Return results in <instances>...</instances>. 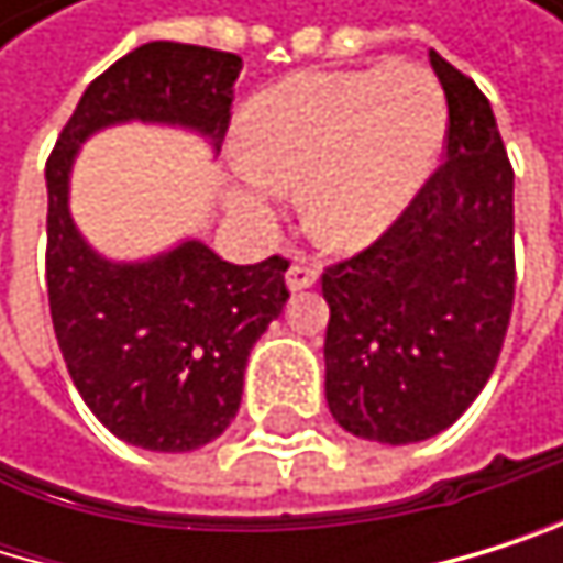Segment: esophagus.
I'll use <instances>...</instances> for the list:
<instances>
[{"instance_id": "esophagus-1", "label": "esophagus", "mask_w": 563, "mask_h": 563, "mask_svg": "<svg viewBox=\"0 0 563 563\" xmlns=\"http://www.w3.org/2000/svg\"><path fill=\"white\" fill-rule=\"evenodd\" d=\"M317 276H320V266L310 263V260H294L290 269H287V287L290 290H307L317 284Z\"/></svg>"}]
</instances>
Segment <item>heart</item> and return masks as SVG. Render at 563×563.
Here are the masks:
<instances>
[{
	"instance_id": "b5f03b06",
	"label": "heart",
	"mask_w": 563,
	"mask_h": 563,
	"mask_svg": "<svg viewBox=\"0 0 563 563\" xmlns=\"http://www.w3.org/2000/svg\"><path fill=\"white\" fill-rule=\"evenodd\" d=\"M445 121V90L416 59L297 74L246 107L240 196L263 209L303 181L310 232L334 250H361L429 181Z\"/></svg>"
}]
</instances>
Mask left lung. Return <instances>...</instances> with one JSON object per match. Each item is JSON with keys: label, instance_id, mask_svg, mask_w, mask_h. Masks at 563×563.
I'll use <instances>...</instances> for the list:
<instances>
[{"label": "left lung", "instance_id": "obj_1", "mask_svg": "<svg viewBox=\"0 0 563 563\" xmlns=\"http://www.w3.org/2000/svg\"><path fill=\"white\" fill-rule=\"evenodd\" d=\"M445 162L398 222L323 269L328 408L367 442H422L489 382L517 290L514 165L486 93L435 49Z\"/></svg>", "mask_w": 563, "mask_h": 563}]
</instances>
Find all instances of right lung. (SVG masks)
Listing matches in <instances>:
<instances>
[{
	"label": "right lung",
	"instance_id": "obj_1",
	"mask_svg": "<svg viewBox=\"0 0 563 563\" xmlns=\"http://www.w3.org/2000/svg\"><path fill=\"white\" fill-rule=\"evenodd\" d=\"M240 70L235 53L144 43L87 87L46 162V294L56 344L90 412L141 449L191 452L229 429L250 351L290 297V260L232 266L202 243H185L151 263H107L74 229L70 165L87 134L128 118L225 137Z\"/></svg>",
	"mask_w": 563,
	"mask_h": 563
}]
</instances>
